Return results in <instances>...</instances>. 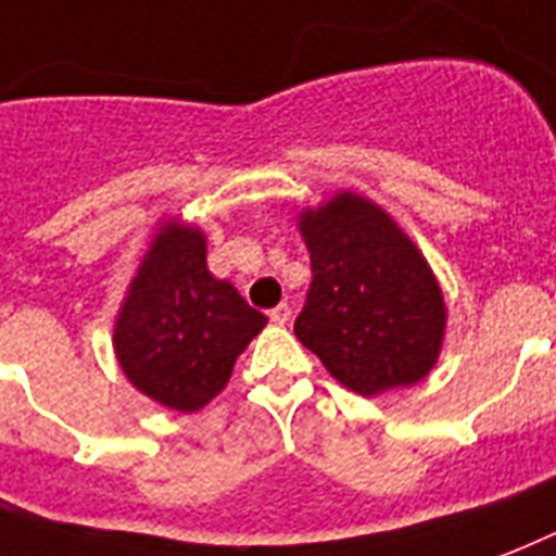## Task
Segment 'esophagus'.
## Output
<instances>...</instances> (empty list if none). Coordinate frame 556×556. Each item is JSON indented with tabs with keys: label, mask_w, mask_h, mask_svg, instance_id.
<instances>
[{
	"label": "esophagus",
	"mask_w": 556,
	"mask_h": 556,
	"mask_svg": "<svg viewBox=\"0 0 556 556\" xmlns=\"http://www.w3.org/2000/svg\"><path fill=\"white\" fill-rule=\"evenodd\" d=\"M290 316H292V309L287 307V304H278L275 309H269V321H273V325H287Z\"/></svg>",
	"instance_id": "obj_1"
}]
</instances>
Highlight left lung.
Wrapping results in <instances>:
<instances>
[{
	"instance_id": "obj_1",
	"label": "left lung",
	"mask_w": 556,
	"mask_h": 556,
	"mask_svg": "<svg viewBox=\"0 0 556 556\" xmlns=\"http://www.w3.org/2000/svg\"><path fill=\"white\" fill-rule=\"evenodd\" d=\"M299 231L313 266L301 345L363 397L424 380L441 356L446 301L415 240L356 191L301 211Z\"/></svg>"
}]
</instances>
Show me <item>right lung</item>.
<instances>
[{"label": "right lung", "mask_w": 556, "mask_h": 556, "mask_svg": "<svg viewBox=\"0 0 556 556\" xmlns=\"http://www.w3.org/2000/svg\"><path fill=\"white\" fill-rule=\"evenodd\" d=\"M205 252L200 226L159 219L113 327L115 359L132 389L182 415L226 389L238 356L266 327L264 313L208 273Z\"/></svg>", "instance_id": "1"}]
</instances>
